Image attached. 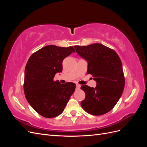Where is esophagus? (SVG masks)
I'll list each match as a JSON object with an SVG mask.
<instances>
[{"label": "esophagus", "mask_w": 147, "mask_h": 147, "mask_svg": "<svg viewBox=\"0 0 147 147\" xmlns=\"http://www.w3.org/2000/svg\"><path fill=\"white\" fill-rule=\"evenodd\" d=\"M76 87H77V89H80V88L81 86L80 85V84H76Z\"/></svg>", "instance_id": "34e87169"}]
</instances>
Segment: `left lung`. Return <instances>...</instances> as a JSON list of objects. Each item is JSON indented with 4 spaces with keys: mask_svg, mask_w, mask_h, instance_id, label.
<instances>
[{
    "mask_svg": "<svg viewBox=\"0 0 147 147\" xmlns=\"http://www.w3.org/2000/svg\"><path fill=\"white\" fill-rule=\"evenodd\" d=\"M77 53L88 62L87 74L97 83L95 88L82 85L85 98L82 108L92 115L107 113L117 104L125 84L121 61L112 49L100 43L75 46Z\"/></svg>",
    "mask_w": 147,
    "mask_h": 147,
    "instance_id": "left-lung-1",
    "label": "left lung"
}]
</instances>
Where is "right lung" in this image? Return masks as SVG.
Wrapping results in <instances>:
<instances>
[{
    "label": "right lung",
    "instance_id": "obj_1",
    "mask_svg": "<svg viewBox=\"0 0 147 147\" xmlns=\"http://www.w3.org/2000/svg\"><path fill=\"white\" fill-rule=\"evenodd\" d=\"M75 52L67 48L47 45L30 56L25 68L24 91L26 98L36 112L45 118L58 116L64 110L76 85L54 81L63 71V61Z\"/></svg>",
    "mask_w": 147,
    "mask_h": 147
}]
</instances>
